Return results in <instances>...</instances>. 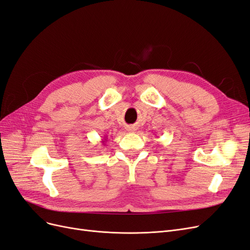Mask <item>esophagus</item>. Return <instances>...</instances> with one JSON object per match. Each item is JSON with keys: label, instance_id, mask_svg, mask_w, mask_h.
Instances as JSON below:
<instances>
[{"label": "esophagus", "instance_id": "1", "mask_svg": "<svg viewBox=\"0 0 250 250\" xmlns=\"http://www.w3.org/2000/svg\"><path fill=\"white\" fill-rule=\"evenodd\" d=\"M127 130L129 131V132H133L134 130H135V128L133 127V126H128V128H127Z\"/></svg>", "mask_w": 250, "mask_h": 250}]
</instances>
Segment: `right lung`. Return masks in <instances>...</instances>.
Segmentation results:
<instances>
[{
	"mask_svg": "<svg viewBox=\"0 0 250 250\" xmlns=\"http://www.w3.org/2000/svg\"><path fill=\"white\" fill-rule=\"evenodd\" d=\"M105 141H106V138H104V139H103V141H102V143H105Z\"/></svg>",
	"mask_w": 250,
	"mask_h": 250,
	"instance_id": "add662e5",
	"label": "right lung"
}]
</instances>
